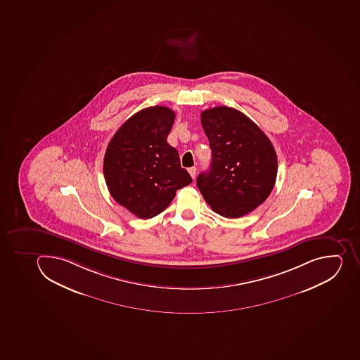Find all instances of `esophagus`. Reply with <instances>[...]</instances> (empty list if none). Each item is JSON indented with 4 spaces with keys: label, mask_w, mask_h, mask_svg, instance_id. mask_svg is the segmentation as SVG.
Segmentation results:
<instances>
[{
    "label": "esophagus",
    "mask_w": 360,
    "mask_h": 360,
    "mask_svg": "<svg viewBox=\"0 0 360 360\" xmlns=\"http://www.w3.org/2000/svg\"><path fill=\"white\" fill-rule=\"evenodd\" d=\"M188 172L191 174V178L195 179V175H196V167H189V169H188Z\"/></svg>",
    "instance_id": "1"
}]
</instances>
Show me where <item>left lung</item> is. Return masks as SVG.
Instances as JSON below:
<instances>
[{"instance_id": "obj_1", "label": "left lung", "mask_w": 360, "mask_h": 360, "mask_svg": "<svg viewBox=\"0 0 360 360\" xmlns=\"http://www.w3.org/2000/svg\"><path fill=\"white\" fill-rule=\"evenodd\" d=\"M212 151L197 187L214 212L240 218L259 207L276 185L278 158L272 142L238 110L216 107L200 113Z\"/></svg>"}]
</instances>
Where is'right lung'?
I'll return each instance as SVG.
<instances>
[{
	"mask_svg": "<svg viewBox=\"0 0 360 360\" xmlns=\"http://www.w3.org/2000/svg\"><path fill=\"white\" fill-rule=\"evenodd\" d=\"M174 119L169 108H146L127 119L108 144L103 172L110 194L140 219L163 212L176 191L193 181L178 150L166 141Z\"/></svg>",
	"mask_w": 360,
	"mask_h": 360,
	"instance_id": "1",
	"label": "right lung"
}]
</instances>
